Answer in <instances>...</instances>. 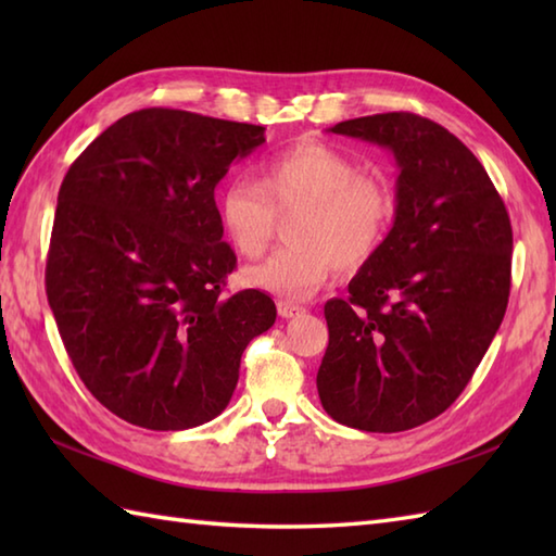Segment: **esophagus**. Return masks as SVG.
I'll list each match as a JSON object with an SVG mask.
<instances>
[{"instance_id": "esophagus-1", "label": "esophagus", "mask_w": 556, "mask_h": 556, "mask_svg": "<svg viewBox=\"0 0 556 556\" xmlns=\"http://www.w3.org/2000/svg\"><path fill=\"white\" fill-rule=\"evenodd\" d=\"M277 311L281 317H287V320H291V317H299L305 313L303 305H293V303H287V301H279L277 303Z\"/></svg>"}]
</instances>
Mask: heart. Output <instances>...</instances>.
Masks as SVG:
<instances>
[{"label": "heart", "mask_w": 556, "mask_h": 556, "mask_svg": "<svg viewBox=\"0 0 556 556\" xmlns=\"http://www.w3.org/2000/svg\"><path fill=\"white\" fill-rule=\"evenodd\" d=\"M301 215L289 229L291 248L248 267L243 281L281 299H308L332 279L337 265L356 269L382 245L394 219V193L382 179L325 143H299L260 167V184L233 176L217 198L222 231L241 257L265 253L277 215Z\"/></svg>", "instance_id": "1"}]
</instances>
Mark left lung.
Listing matches in <instances>:
<instances>
[{
  "mask_svg": "<svg viewBox=\"0 0 556 556\" xmlns=\"http://www.w3.org/2000/svg\"><path fill=\"white\" fill-rule=\"evenodd\" d=\"M329 134L394 155V224L325 303L329 346L317 394L337 422L404 432L440 416L504 320L514 236L485 167L444 126L410 112L341 122Z\"/></svg>",
  "mask_w": 556,
  "mask_h": 556,
  "instance_id": "8db88e82",
  "label": "left lung"
}]
</instances>
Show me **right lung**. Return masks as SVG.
Here are the masks:
<instances>
[{
  "label": "right lung",
  "mask_w": 556,
  "mask_h": 556,
  "mask_svg": "<svg viewBox=\"0 0 556 556\" xmlns=\"http://www.w3.org/2000/svg\"><path fill=\"white\" fill-rule=\"evenodd\" d=\"M265 143V126L140 110L71 164L56 198L47 301L83 384L148 430L198 428L227 408L251 339L277 308L224 299L236 255L215 188Z\"/></svg>",
  "instance_id": "1"
}]
</instances>
